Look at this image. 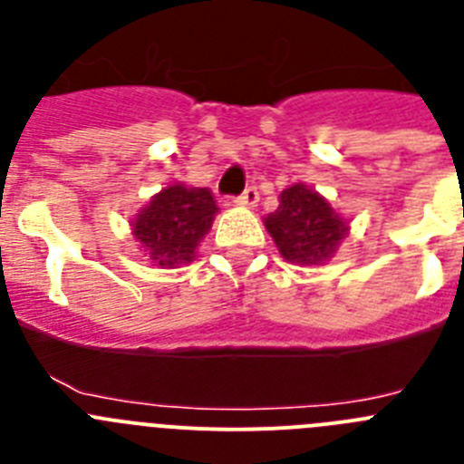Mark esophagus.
Wrapping results in <instances>:
<instances>
[{"label": "esophagus", "instance_id": "obj_1", "mask_svg": "<svg viewBox=\"0 0 464 464\" xmlns=\"http://www.w3.org/2000/svg\"><path fill=\"white\" fill-rule=\"evenodd\" d=\"M257 199H260V195H257L256 188H246L239 197H235V204H239V207H256Z\"/></svg>", "mask_w": 464, "mask_h": 464}]
</instances>
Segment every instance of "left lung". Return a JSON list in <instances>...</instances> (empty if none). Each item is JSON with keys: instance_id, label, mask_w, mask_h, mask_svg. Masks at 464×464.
I'll list each match as a JSON object with an SVG mask.
<instances>
[{"instance_id": "8db88e82", "label": "left lung", "mask_w": 464, "mask_h": 464, "mask_svg": "<svg viewBox=\"0 0 464 464\" xmlns=\"http://www.w3.org/2000/svg\"><path fill=\"white\" fill-rule=\"evenodd\" d=\"M278 253L293 265H323L337 253L348 223L325 197L295 183L281 192V204L265 218Z\"/></svg>"}]
</instances>
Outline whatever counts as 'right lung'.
Here are the masks:
<instances>
[{"label": "right lung", "instance_id": "1", "mask_svg": "<svg viewBox=\"0 0 464 464\" xmlns=\"http://www.w3.org/2000/svg\"><path fill=\"white\" fill-rule=\"evenodd\" d=\"M216 213L218 207L208 188L174 183L134 216L132 235L158 267H179L192 262Z\"/></svg>", "mask_w": 464, "mask_h": 464}]
</instances>
